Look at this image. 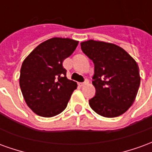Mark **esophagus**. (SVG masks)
<instances>
[{
    "mask_svg": "<svg viewBox=\"0 0 152 152\" xmlns=\"http://www.w3.org/2000/svg\"><path fill=\"white\" fill-rule=\"evenodd\" d=\"M87 84H89V80H86V81H85V82L79 83V86H84L85 85H87Z\"/></svg>",
    "mask_w": 152,
    "mask_h": 152,
    "instance_id": "obj_1",
    "label": "esophagus"
}]
</instances>
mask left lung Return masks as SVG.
Returning <instances> with one entry per match:
<instances>
[{"mask_svg":"<svg viewBox=\"0 0 152 152\" xmlns=\"http://www.w3.org/2000/svg\"><path fill=\"white\" fill-rule=\"evenodd\" d=\"M80 46L94 64L96 94L89 100L90 107L104 117L124 114L133 105L140 86L136 61L115 44L89 40Z\"/></svg>","mask_w":152,"mask_h":152,"instance_id":"left-lung-1","label":"left lung"}]
</instances>
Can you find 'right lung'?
<instances>
[{
    "mask_svg": "<svg viewBox=\"0 0 152 152\" xmlns=\"http://www.w3.org/2000/svg\"><path fill=\"white\" fill-rule=\"evenodd\" d=\"M79 41L53 37L31 51L22 64L19 86L27 105L42 117L64 111L77 84L66 78L63 60L74 52Z\"/></svg>",
    "mask_w": 152,
    "mask_h": 152,
    "instance_id": "1",
    "label": "right lung"
}]
</instances>
